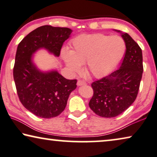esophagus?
Instances as JSON below:
<instances>
[{
  "label": "esophagus",
  "instance_id": "esophagus-1",
  "mask_svg": "<svg viewBox=\"0 0 157 157\" xmlns=\"http://www.w3.org/2000/svg\"><path fill=\"white\" fill-rule=\"evenodd\" d=\"M83 85H86V83L84 81L78 80V81H77V86H83Z\"/></svg>",
  "mask_w": 157,
  "mask_h": 157
}]
</instances>
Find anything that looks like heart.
<instances>
[{
  "label": "heart",
  "mask_w": 157,
  "mask_h": 157,
  "mask_svg": "<svg viewBox=\"0 0 157 157\" xmlns=\"http://www.w3.org/2000/svg\"><path fill=\"white\" fill-rule=\"evenodd\" d=\"M126 44L119 36L102 33L84 34L75 38L70 51L63 48L61 56L66 67L73 74L86 63V70L94 76L100 77L117 65L125 53Z\"/></svg>",
  "instance_id": "heart-1"
}]
</instances>
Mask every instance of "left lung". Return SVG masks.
Instances as JSON below:
<instances>
[{
  "instance_id": "8db88e82",
  "label": "left lung",
  "mask_w": 157,
  "mask_h": 157,
  "mask_svg": "<svg viewBox=\"0 0 157 157\" xmlns=\"http://www.w3.org/2000/svg\"><path fill=\"white\" fill-rule=\"evenodd\" d=\"M121 33L126 52L119 68L91 83L94 95L89 107L101 117L112 118L126 111L136 99L143 73L142 51L126 33Z\"/></svg>"
}]
</instances>
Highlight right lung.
<instances>
[{"instance_id":"obj_1","label":"right lung","mask_w":157,"mask_h":157,"mask_svg":"<svg viewBox=\"0 0 157 157\" xmlns=\"http://www.w3.org/2000/svg\"><path fill=\"white\" fill-rule=\"evenodd\" d=\"M71 33L68 28L43 25L28 34L17 48L13 68L17 94L23 106L38 117L50 119L63 112L77 81L65 78L56 70L42 71L33 63V56L46 49L59 57Z\"/></svg>"}]
</instances>
